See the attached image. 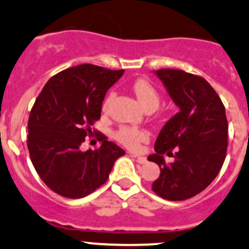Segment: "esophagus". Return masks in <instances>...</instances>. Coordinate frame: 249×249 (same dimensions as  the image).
<instances>
[{
  "label": "esophagus",
  "instance_id": "obj_1",
  "mask_svg": "<svg viewBox=\"0 0 249 249\" xmlns=\"http://www.w3.org/2000/svg\"><path fill=\"white\" fill-rule=\"evenodd\" d=\"M130 155H131L132 158H136V160H137V162H139V164H144V162L147 161V158H145V157H141V155L135 154V153H130Z\"/></svg>",
  "mask_w": 249,
  "mask_h": 249
}]
</instances>
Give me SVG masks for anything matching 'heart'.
I'll list each match as a JSON object with an SVG mask.
<instances>
[{"label":"heart","instance_id":"obj_1","mask_svg":"<svg viewBox=\"0 0 249 249\" xmlns=\"http://www.w3.org/2000/svg\"><path fill=\"white\" fill-rule=\"evenodd\" d=\"M134 92L143 108H158V106L160 104V95L152 83L144 79H139L134 84ZM114 95V91H110L108 96L106 97V100L104 102V107H102L104 110L107 109V107H108L109 102L112 101ZM114 137L118 142L124 144L125 147L130 148V149H139L141 144L149 139V134L145 130L140 129V127L120 126L114 132Z\"/></svg>","mask_w":249,"mask_h":249}]
</instances>
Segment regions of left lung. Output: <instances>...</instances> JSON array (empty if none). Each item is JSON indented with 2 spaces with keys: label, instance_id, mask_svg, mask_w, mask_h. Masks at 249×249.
<instances>
[{
  "label": "left lung",
  "instance_id": "8db88e82",
  "mask_svg": "<svg viewBox=\"0 0 249 249\" xmlns=\"http://www.w3.org/2000/svg\"><path fill=\"white\" fill-rule=\"evenodd\" d=\"M154 73L179 112L164 125L155 153L148 157L160 167L152 189L162 199L182 201L206 189L222 169L228 148L225 108L202 77L171 69ZM165 154L175 158L171 164L164 161Z\"/></svg>",
  "mask_w": 249,
  "mask_h": 249
}]
</instances>
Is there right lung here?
Returning a JSON list of instances; mask_svg holds the SVG:
<instances>
[{
    "label": "right lung",
    "instance_id": "obj_1",
    "mask_svg": "<svg viewBox=\"0 0 249 249\" xmlns=\"http://www.w3.org/2000/svg\"><path fill=\"white\" fill-rule=\"evenodd\" d=\"M123 73L124 70L78 65L50 78L35 101L27 148L35 170L56 194L69 199L91 194L106 183L114 161L125 154L105 136L96 150H80L101 117L107 90Z\"/></svg>",
    "mask_w": 249,
    "mask_h": 249
}]
</instances>
